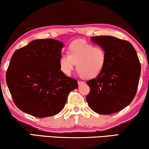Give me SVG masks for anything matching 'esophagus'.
Wrapping results in <instances>:
<instances>
[{
    "label": "esophagus",
    "instance_id": "obj_1",
    "mask_svg": "<svg viewBox=\"0 0 149 149\" xmlns=\"http://www.w3.org/2000/svg\"><path fill=\"white\" fill-rule=\"evenodd\" d=\"M78 85H81V84H84V82H82V81H80V80H78Z\"/></svg>",
    "mask_w": 149,
    "mask_h": 149
}]
</instances>
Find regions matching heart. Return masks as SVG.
Masks as SVG:
<instances>
[{
    "instance_id": "heart-1",
    "label": "heart",
    "mask_w": 149,
    "mask_h": 149,
    "mask_svg": "<svg viewBox=\"0 0 149 149\" xmlns=\"http://www.w3.org/2000/svg\"><path fill=\"white\" fill-rule=\"evenodd\" d=\"M69 54H63L59 58L62 72L69 75L77 64V71L84 78L97 76L104 68L107 56L100 47H93L84 41H76L69 46Z\"/></svg>"
}]
</instances>
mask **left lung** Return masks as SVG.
I'll return each mask as SVG.
<instances>
[{
  "mask_svg": "<svg viewBox=\"0 0 149 149\" xmlns=\"http://www.w3.org/2000/svg\"><path fill=\"white\" fill-rule=\"evenodd\" d=\"M91 40L104 50L107 59L96 78L86 82L90 88L86 102L97 113H114L127 107L136 94L141 73L139 58L128 41L111 36Z\"/></svg>",
  "mask_w": 149,
  "mask_h": 149,
  "instance_id": "obj_1",
  "label": "left lung"
}]
</instances>
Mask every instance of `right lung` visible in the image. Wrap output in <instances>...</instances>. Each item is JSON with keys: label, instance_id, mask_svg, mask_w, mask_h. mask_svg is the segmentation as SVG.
Returning <instances> with one entry per match:
<instances>
[{"label": "right lung", "instance_id": "obj_1", "mask_svg": "<svg viewBox=\"0 0 149 149\" xmlns=\"http://www.w3.org/2000/svg\"><path fill=\"white\" fill-rule=\"evenodd\" d=\"M64 44L39 39L14 53L6 73V82L15 104L38 118L61 112L78 82L62 72L59 58Z\"/></svg>", "mask_w": 149, "mask_h": 149}]
</instances>
